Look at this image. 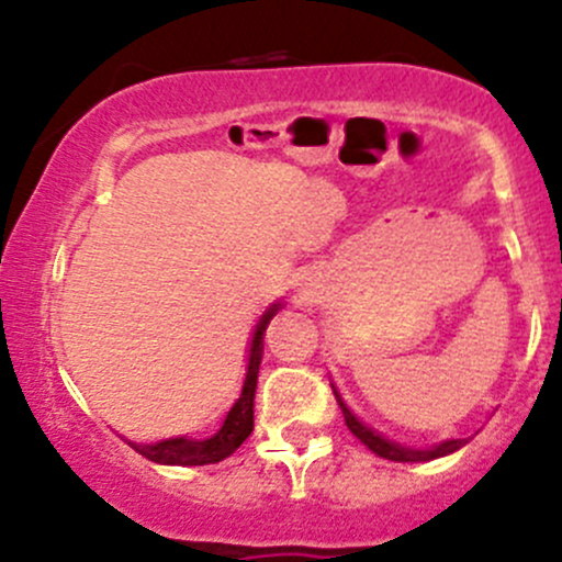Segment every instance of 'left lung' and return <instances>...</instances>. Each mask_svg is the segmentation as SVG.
<instances>
[{"instance_id":"left-lung-1","label":"left lung","mask_w":562,"mask_h":562,"mask_svg":"<svg viewBox=\"0 0 562 562\" xmlns=\"http://www.w3.org/2000/svg\"><path fill=\"white\" fill-rule=\"evenodd\" d=\"M331 389H334V396H337L339 407H342L345 424H348L350 432H353L356 438H359L361 443H364L367 449L372 451V454H378V457H383V459H391V462H429V459H440V457L454 454V451H459L464 443H468V438H462V440H440V443L427 446V449H416V446L396 443V440H391L383 432H378L375 427H370V424L361 422V418L356 416L353 411H350L348 402L342 400V394H339V389L334 386V383H331Z\"/></svg>"}]
</instances>
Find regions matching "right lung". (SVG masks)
<instances>
[{"label":"right lung","mask_w":562,"mask_h":562,"mask_svg":"<svg viewBox=\"0 0 562 562\" xmlns=\"http://www.w3.org/2000/svg\"><path fill=\"white\" fill-rule=\"evenodd\" d=\"M282 310V302H274L266 307L260 321L255 323L252 339H249V353H247V375L241 383L239 396L225 413L223 424L217 432L209 438H190V435H179V438L157 440V443H135L127 440L138 454L157 464H179V468H192V464H214L223 462L225 457L234 454L241 443L252 432V407H255V386H258V370L260 359H263V334L269 328V321Z\"/></svg>","instance_id":"add662e5"}]
</instances>
